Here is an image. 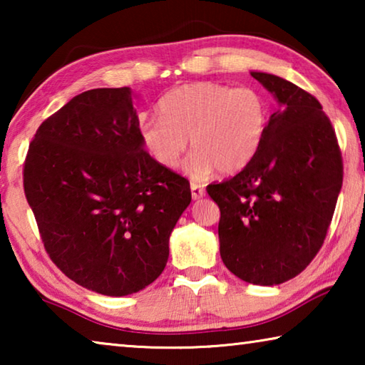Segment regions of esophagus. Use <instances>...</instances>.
Here are the masks:
<instances>
[{"instance_id":"esophagus-1","label":"esophagus","mask_w":365,"mask_h":365,"mask_svg":"<svg viewBox=\"0 0 365 365\" xmlns=\"http://www.w3.org/2000/svg\"><path fill=\"white\" fill-rule=\"evenodd\" d=\"M190 188H191V197H193L195 201L196 200H201V197L206 195V191H205V188H202V185L196 183V182H191Z\"/></svg>"}]
</instances>
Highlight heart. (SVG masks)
<instances>
[{"mask_svg":"<svg viewBox=\"0 0 365 365\" xmlns=\"http://www.w3.org/2000/svg\"><path fill=\"white\" fill-rule=\"evenodd\" d=\"M159 114L140 122L148 153L159 165L174 169L188 140L193 151L185 172L201 180L215 169L233 175L251 164L267 133L270 104L255 86L195 82L160 98Z\"/></svg>","mask_w":365,"mask_h":365,"instance_id":"b5f03b06","label":"heart"}]
</instances>
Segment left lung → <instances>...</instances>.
Masks as SVG:
<instances>
[{
  "label": "left lung",
  "instance_id": "1",
  "mask_svg": "<svg viewBox=\"0 0 365 365\" xmlns=\"http://www.w3.org/2000/svg\"><path fill=\"white\" fill-rule=\"evenodd\" d=\"M251 76L279 108L251 164L206 190L220 209L225 267L243 282L272 287L301 274L322 248L343 163L335 130L316 98L272 73Z\"/></svg>",
  "mask_w": 365,
  "mask_h": 365
}]
</instances>
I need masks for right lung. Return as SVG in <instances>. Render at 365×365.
Returning a JSON list of instances; mask_svg holds the SVG:
<instances>
[{"instance_id": "add662e5", "label": "right lung", "mask_w": 365, "mask_h": 365, "mask_svg": "<svg viewBox=\"0 0 365 365\" xmlns=\"http://www.w3.org/2000/svg\"><path fill=\"white\" fill-rule=\"evenodd\" d=\"M128 86L83 91L41 123L24 191L51 261L106 296L146 288L169 259L190 182L143 148Z\"/></svg>"}]
</instances>
